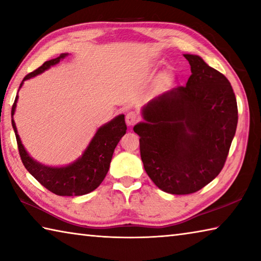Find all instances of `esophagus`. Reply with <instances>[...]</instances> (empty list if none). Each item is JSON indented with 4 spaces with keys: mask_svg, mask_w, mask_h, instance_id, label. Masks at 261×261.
<instances>
[{
    "mask_svg": "<svg viewBox=\"0 0 261 261\" xmlns=\"http://www.w3.org/2000/svg\"><path fill=\"white\" fill-rule=\"evenodd\" d=\"M138 121H139V116H138V114H137L136 112H129V113L126 114L125 122H126L127 125H130V126L135 125Z\"/></svg>",
    "mask_w": 261,
    "mask_h": 261,
    "instance_id": "esophagus-1",
    "label": "esophagus"
}]
</instances>
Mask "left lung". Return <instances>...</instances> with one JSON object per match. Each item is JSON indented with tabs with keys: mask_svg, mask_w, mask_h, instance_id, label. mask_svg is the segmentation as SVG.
I'll use <instances>...</instances> for the list:
<instances>
[{
	"mask_svg": "<svg viewBox=\"0 0 261 261\" xmlns=\"http://www.w3.org/2000/svg\"><path fill=\"white\" fill-rule=\"evenodd\" d=\"M184 57L191 65L187 85L149 101L143 108L145 122L134 127L147 175L171 194L199 191L220 174L238 121L226 76L200 56Z\"/></svg>",
	"mask_w": 261,
	"mask_h": 261,
	"instance_id": "obj_1",
	"label": "left lung"
}]
</instances>
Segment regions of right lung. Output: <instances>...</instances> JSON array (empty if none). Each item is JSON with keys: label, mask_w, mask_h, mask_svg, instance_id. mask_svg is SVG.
<instances>
[{"label": "right lung", "mask_w": 261, "mask_h": 261, "mask_svg": "<svg viewBox=\"0 0 261 261\" xmlns=\"http://www.w3.org/2000/svg\"><path fill=\"white\" fill-rule=\"evenodd\" d=\"M67 55L61 54L54 60L45 62L41 67L26 74L23 82L43 72L51 65L57 64L60 60L64 59ZM21 85L23 83L20 84ZM17 99L18 95H16L15 102L12 105L11 118L15 114ZM11 123L15 130L18 152L23 165L39 183L57 196H83L98 188L108 173L115 147L117 146L118 141L126 131L124 115H120L96 131L83 156L79 158L76 162L67 167L54 168L43 166L29 155L17 134L14 118L11 120Z\"/></svg>", "instance_id": "obj_1"}]
</instances>
